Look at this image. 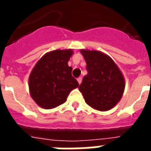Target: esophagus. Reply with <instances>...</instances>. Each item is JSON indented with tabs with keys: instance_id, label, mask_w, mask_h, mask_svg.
Here are the masks:
<instances>
[{
	"instance_id": "obj_1",
	"label": "esophagus",
	"mask_w": 151,
	"mask_h": 151,
	"mask_svg": "<svg viewBox=\"0 0 151 151\" xmlns=\"http://www.w3.org/2000/svg\"><path fill=\"white\" fill-rule=\"evenodd\" d=\"M82 78H81V77L78 78V84H81V83H82Z\"/></svg>"
}]
</instances>
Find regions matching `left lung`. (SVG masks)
<instances>
[{
  "instance_id": "left-lung-1",
  "label": "left lung",
  "mask_w": 151,
  "mask_h": 151,
  "mask_svg": "<svg viewBox=\"0 0 151 151\" xmlns=\"http://www.w3.org/2000/svg\"><path fill=\"white\" fill-rule=\"evenodd\" d=\"M88 73L79 86L86 103L95 110L106 111L122 98L125 81L123 73L111 57L96 50L81 49Z\"/></svg>"
}]
</instances>
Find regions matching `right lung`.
Wrapping results in <instances>:
<instances>
[{"instance_id": "add662e5", "label": "right lung", "mask_w": 151, "mask_h": 151, "mask_svg": "<svg viewBox=\"0 0 151 151\" xmlns=\"http://www.w3.org/2000/svg\"><path fill=\"white\" fill-rule=\"evenodd\" d=\"M73 54L72 49L54 50L44 54L37 61L29 76L31 98L40 107L52 109L62 104L78 82L68 65Z\"/></svg>"}]
</instances>
